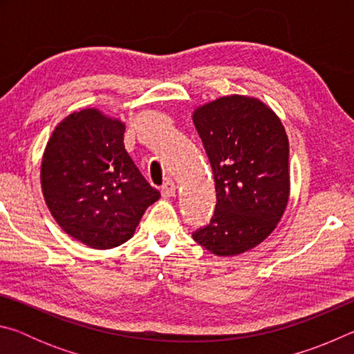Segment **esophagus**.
<instances>
[{"mask_svg": "<svg viewBox=\"0 0 354 354\" xmlns=\"http://www.w3.org/2000/svg\"><path fill=\"white\" fill-rule=\"evenodd\" d=\"M160 192H162L164 198H170V196H173V195L176 194V184L173 183V181H167L162 185V189H160Z\"/></svg>", "mask_w": 354, "mask_h": 354, "instance_id": "1", "label": "esophagus"}]
</instances>
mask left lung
<instances>
[{
	"label": "left lung",
	"instance_id": "1",
	"mask_svg": "<svg viewBox=\"0 0 354 354\" xmlns=\"http://www.w3.org/2000/svg\"><path fill=\"white\" fill-rule=\"evenodd\" d=\"M212 167L217 205L194 241L220 257L242 254L272 234L290 195L289 139L261 100L227 95L194 111Z\"/></svg>",
	"mask_w": 354,
	"mask_h": 354
}]
</instances>
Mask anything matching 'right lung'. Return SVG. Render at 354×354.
Returning <instances> with one entry per match:
<instances>
[{
	"label": "right lung",
	"mask_w": 354,
	"mask_h": 354,
	"mask_svg": "<svg viewBox=\"0 0 354 354\" xmlns=\"http://www.w3.org/2000/svg\"><path fill=\"white\" fill-rule=\"evenodd\" d=\"M124 128L100 109H81L57 124L41 158L40 184L53 218L95 250L129 241L160 198L124 149Z\"/></svg>",
	"instance_id": "add662e5"
}]
</instances>
